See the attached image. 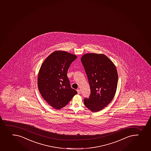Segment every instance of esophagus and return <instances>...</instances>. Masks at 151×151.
I'll list each match as a JSON object with an SVG mask.
<instances>
[{"mask_svg":"<svg viewBox=\"0 0 151 151\" xmlns=\"http://www.w3.org/2000/svg\"><path fill=\"white\" fill-rule=\"evenodd\" d=\"M77 91L78 92V94H80V93H81V91H80V89H78V90H77Z\"/></svg>","mask_w":151,"mask_h":151,"instance_id":"esophagus-1","label":"esophagus"}]
</instances>
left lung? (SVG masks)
Returning <instances> with one entry per match:
<instances>
[{
  "label": "left lung",
  "instance_id": "1",
  "mask_svg": "<svg viewBox=\"0 0 151 151\" xmlns=\"http://www.w3.org/2000/svg\"><path fill=\"white\" fill-rule=\"evenodd\" d=\"M81 60L91 89L89 98L84 99V104L93 112H97L106 106L114 98L118 82L116 68L102 54L87 53Z\"/></svg>",
  "mask_w": 151,
  "mask_h": 151
}]
</instances>
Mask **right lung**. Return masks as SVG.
Returning <instances> with one entry per match:
<instances>
[{
  "instance_id": "right-lung-1",
  "label": "right lung",
  "mask_w": 151,
  "mask_h": 151,
  "mask_svg": "<svg viewBox=\"0 0 151 151\" xmlns=\"http://www.w3.org/2000/svg\"><path fill=\"white\" fill-rule=\"evenodd\" d=\"M77 56L64 51L51 53L39 71L37 86L44 99L52 107L59 109L66 106L77 92L71 87L67 71Z\"/></svg>"
}]
</instances>
